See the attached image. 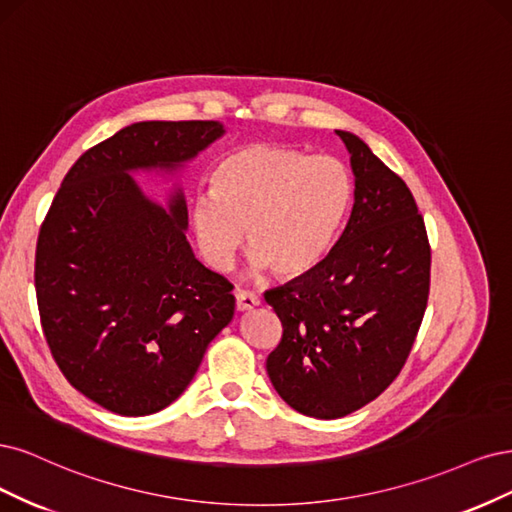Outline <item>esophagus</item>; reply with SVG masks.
Instances as JSON below:
<instances>
[{
	"instance_id": "34e87169",
	"label": "esophagus",
	"mask_w": 512,
	"mask_h": 512,
	"mask_svg": "<svg viewBox=\"0 0 512 512\" xmlns=\"http://www.w3.org/2000/svg\"><path fill=\"white\" fill-rule=\"evenodd\" d=\"M261 304V298L257 293H253V291H244V289H240L238 293H236V308L240 310V312H244V310H253L255 306H259Z\"/></svg>"
}]
</instances>
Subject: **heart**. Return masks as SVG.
I'll return each mask as SVG.
<instances>
[{"instance_id": "obj_1", "label": "heart", "mask_w": 512, "mask_h": 512, "mask_svg": "<svg viewBox=\"0 0 512 512\" xmlns=\"http://www.w3.org/2000/svg\"><path fill=\"white\" fill-rule=\"evenodd\" d=\"M351 202L353 180L342 161L251 144L214 168L210 193L193 197L189 221L197 251L214 270L232 268L246 229L251 270L295 278L325 259Z\"/></svg>"}]
</instances>
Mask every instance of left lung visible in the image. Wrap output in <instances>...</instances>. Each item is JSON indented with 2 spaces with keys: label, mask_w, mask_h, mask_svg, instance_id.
Listing matches in <instances>:
<instances>
[{
  "label": "left lung",
  "mask_w": 512,
  "mask_h": 512,
  "mask_svg": "<svg viewBox=\"0 0 512 512\" xmlns=\"http://www.w3.org/2000/svg\"><path fill=\"white\" fill-rule=\"evenodd\" d=\"M355 176L351 217L315 270L266 291L283 338L266 368L293 410L340 419L400 374L430 293V242L404 180L336 129Z\"/></svg>",
  "instance_id": "left-lung-1"
}]
</instances>
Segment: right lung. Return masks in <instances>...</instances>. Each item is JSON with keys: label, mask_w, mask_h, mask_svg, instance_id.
<instances>
[{"label": "right lung", "mask_w": 512, "mask_h": 512, "mask_svg": "<svg viewBox=\"0 0 512 512\" xmlns=\"http://www.w3.org/2000/svg\"><path fill=\"white\" fill-rule=\"evenodd\" d=\"M225 134L219 121H142L89 148L42 223L36 295L57 366L123 417L170 406L232 321V285L193 255L183 187L161 206L134 174L176 176Z\"/></svg>", "instance_id": "right-lung-1"}]
</instances>
